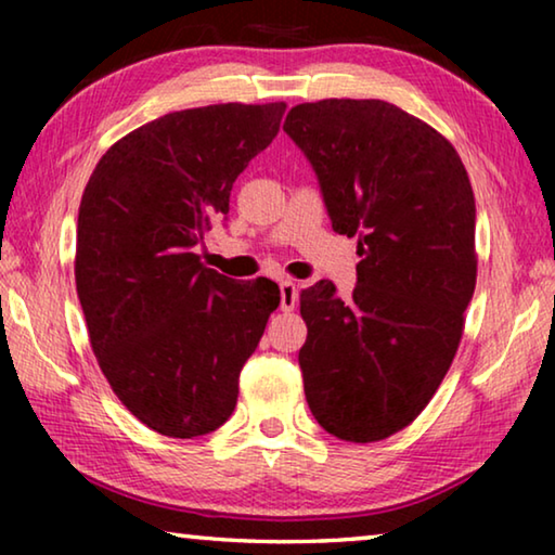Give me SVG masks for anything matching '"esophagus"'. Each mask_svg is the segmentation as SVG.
I'll return each instance as SVG.
<instances>
[{"mask_svg":"<svg viewBox=\"0 0 555 555\" xmlns=\"http://www.w3.org/2000/svg\"><path fill=\"white\" fill-rule=\"evenodd\" d=\"M279 291H281V311L291 313L298 306V286L291 279H286L279 284Z\"/></svg>","mask_w":555,"mask_h":555,"instance_id":"obj_1","label":"esophagus"}]
</instances>
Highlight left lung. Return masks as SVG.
<instances>
[{"label": "left lung", "instance_id": "obj_1", "mask_svg": "<svg viewBox=\"0 0 555 555\" xmlns=\"http://www.w3.org/2000/svg\"><path fill=\"white\" fill-rule=\"evenodd\" d=\"M333 230L357 237L352 298L300 291L306 401L327 434L374 443L434 399L475 294V195L453 144L384 100H321L286 115Z\"/></svg>", "mask_w": 555, "mask_h": 555}]
</instances>
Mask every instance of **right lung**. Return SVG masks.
Instances as JSON below:
<instances>
[{
    "instance_id": "add662e5",
    "label": "right lung",
    "mask_w": 555,
    "mask_h": 555,
    "mask_svg": "<svg viewBox=\"0 0 555 555\" xmlns=\"http://www.w3.org/2000/svg\"><path fill=\"white\" fill-rule=\"evenodd\" d=\"M284 112H171L112 144L82 193L75 286L92 352L117 399L162 436H205L232 416L281 300L274 281L222 276L195 249Z\"/></svg>"
}]
</instances>
